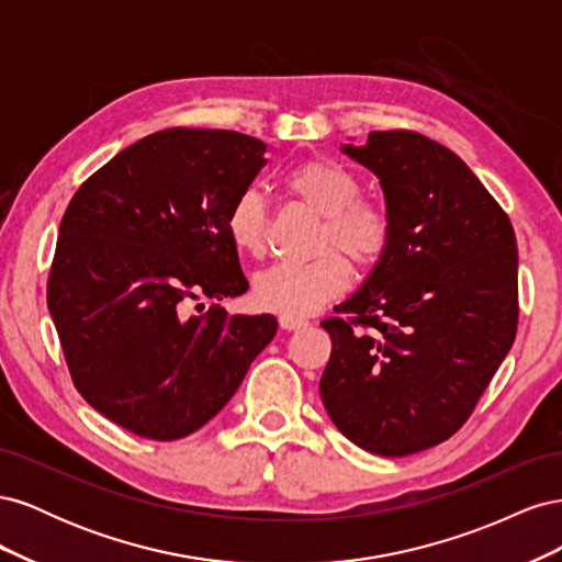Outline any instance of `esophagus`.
Here are the masks:
<instances>
[{
  "instance_id": "34e87169",
  "label": "esophagus",
  "mask_w": 562,
  "mask_h": 562,
  "mask_svg": "<svg viewBox=\"0 0 562 562\" xmlns=\"http://www.w3.org/2000/svg\"><path fill=\"white\" fill-rule=\"evenodd\" d=\"M279 323H281V328L283 330H297V328H304L307 326V318H302V316H288V314H281L279 316Z\"/></svg>"
}]
</instances>
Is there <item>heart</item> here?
Masks as SVG:
<instances>
[{
    "label": "heart",
    "instance_id": "obj_1",
    "mask_svg": "<svg viewBox=\"0 0 562 562\" xmlns=\"http://www.w3.org/2000/svg\"><path fill=\"white\" fill-rule=\"evenodd\" d=\"M283 187L321 217L316 250L323 252L302 265L269 267L255 279L252 297L269 312L307 316L337 297L349 283V265L336 251L345 252L356 267H372L386 252L394 223L384 203L361 196V180L337 161H302L283 176ZM225 225L236 250L260 258L267 246L262 194L244 190L232 201ZM328 247L338 249L328 251Z\"/></svg>",
    "mask_w": 562,
    "mask_h": 562
}]
</instances>
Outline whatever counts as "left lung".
I'll return each mask as SVG.
<instances>
[{
  "mask_svg": "<svg viewBox=\"0 0 562 562\" xmlns=\"http://www.w3.org/2000/svg\"><path fill=\"white\" fill-rule=\"evenodd\" d=\"M345 155L380 178L391 244L321 323L333 339L321 398L351 443L405 457L462 429L518 328L512 220L454 151L372 131Z\"/></svg>",
  "mask_w": 562,
  "mask_h": 562,
  "instance_id": "1",
  "label": "left lung"
}]
</instances>
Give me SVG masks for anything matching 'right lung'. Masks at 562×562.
<instances>
[{
  "label": "right lung",
  "mask_w": 562,
  "mask_h": 562,
  "mask_svg": "<svg viewBox=\"0 0 562 562\" xmlns=\"http://www.w3.org/2000/svg\"><path fill=\"white\" fill-rule=\"evenodd\" d=\"M265 149L236 131L151 133L98 168L60 220L48 312L79 394L131 434L201 429L277 335L271 314H190L248 291L225 220Z\"/></svg>",
  "instance_id": "obj_1"
}]
</instances>
